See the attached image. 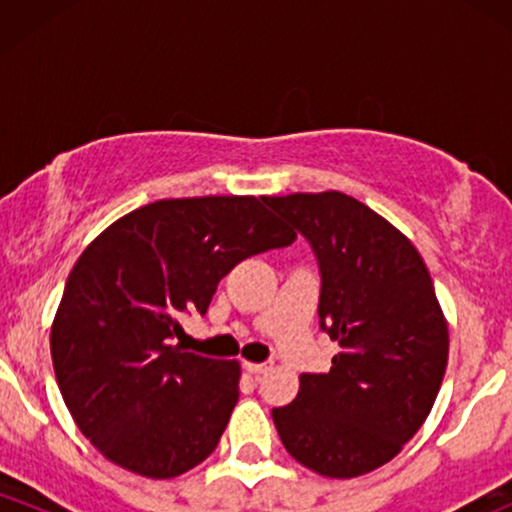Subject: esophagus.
Instances as JSON below:
<instances>
[{
  "label": "esophagus",
  "mask_w": 512,
  "mask_h": 512,
  "mask_svg": "<svg viewBox=\"0 0 512 512\" xmlns=\"http://www.w3.org/2000/svg\"><path fill=\"white\" fill-rule=\"evenodd\" d=\"M243 368L248 370V373H252V375H262V373H267V370L272 368V366H269V363H250V361H245Z\"/></svg>",
  "instance_id": "34e87169"
}]
</instances>
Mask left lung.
<instances>
[{
  "label": "left lung",
  "mask_w": 512,
  "mask_h": 512,
  "mask_svg": "<svg viewBox=\"0 0 512 512\" xmlns=\"http://www.w3.org/2000/svg\"><path fill=\"white\" fill-rule=\"evenodd\" d=\"M320 264V327L339 344L330 373H303L272 409L303 467L351 479L390 462L419 431L448 366V322L419 250L344 192L264 197Z\"/></svg>",
  "instance_id": "obj_1"
}]
</instances>
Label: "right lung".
<instances>
[{
	"mask_svg": "<svg viewBox=\"0 0 512 512\" xmlns=\"http://www.w3.org/2000/svg\"><path fill=\"white\" fill-rule=\"evenodd\" d=\"M296 233L257 197L161 199L117 219L76 260L50 332L57 385L110 462L173 479L219 445L238 402V361L170 344L207 313L219 281Z\"/></svg>",
	"mask_w": 512,
	"mask_h": 512,
	"instance_id": "1",
	"label": "right lung"
}]
</instances>
